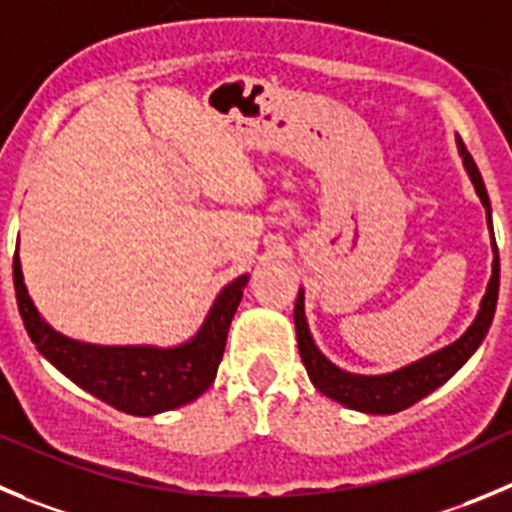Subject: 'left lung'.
Returning <instances> with one entry per match:
<instances>
[{"instance_id": "1", "label": "left lung", "mask_w": 512, "mask_h": 512, "mask_svg": "<svg viewBox=\"0 0 512 512\" xmlns=\"http://www.w3.org/2000/svg\"><path fill=\"white\" fill-rule=\"evenodd\" d=\"M457 151H460L462 166H465L467 176H470L475 194L480 197L482 207L487 214V229L493 232V209H490V197L482 184V176L477 171L475 161L467 154L465 143L457 136ZM498 290H500V257L498 245L493 237V275L487 283L485 295L480 300V310H477L475 321L467 326L457 341L447 343L444 348L427 353L424 358H417L412 364L401 366V369L389 371V374H351V371L341 369L315 346L313 336H310L308 318H305V290L300 288L298 300H295V333H298V348L300 358H303L305 371H308L310 381L321 394L328 399L338 401L343 407L356 409L364 414H396L401 409L412 407L419 399L432 394L434 389L450 381L462 366L470 361L472 353L480 348L485 341L490 323H493L495 305H498Z\"/></svg>"}]
</instances>
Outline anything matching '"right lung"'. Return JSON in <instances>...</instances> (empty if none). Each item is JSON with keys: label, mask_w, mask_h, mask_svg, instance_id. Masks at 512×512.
I'll use <instances>...</instances> for the list:
<instances>
[{"label": "right lung", "mask_w": 512, "mask_h": 512, "mask_svg": "<svg viewBox=\"0 0 512 512\" xmlns=\"http://www.w3.org/2000/svg\"><path fill=\"white\" fill-rule=\"evenodd\" d=\"M12 270L19 315L37 351L80 389L133 417H154L179 409L199 399L212 386L227 343L229 323L250 280L245 272L224 285L209 313L204 315L199 331L184 343L100 346V343H85L65 336L42 318L27 293L22 262H19V242Z\"/></svg>", "instance_id": "obj_1"}]
</instances>
